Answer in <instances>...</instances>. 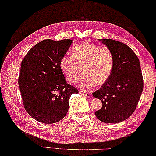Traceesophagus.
Masks as SVG:
<instances>
[{"label": "esophagus", "instance_id": "esophagus-1", "mask_svg": "<svg viewBox=\"0 0 156 156\" xmlns=\"http://www.w3.org/2000/svg\"><path fill=\"white\" fill-rule=\"evenodd\" d=\"M80 94H81L83 95L85 97H87V98H90L91 97V94L89 92H86V91H80Z\"/></svg>", "mask_w": 156, "mask_h": 156}]
</instances>
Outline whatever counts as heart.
Listing matches in <instances>:
<instances>
[{
	"instance_id": "1",
	"label": "heart",
	"mask_w": 156,
	"mask_h": 156,
	"mask_svg": "<svg viewBox=\"0 0 156 156\" xmlns=\"http://www.w3.org/2000/svg\"><path fill=\"white\" fill-rule=\"evenodd\" d=\"M114 66L115 56L112 51L88 42L76 46L71 56H63L60 61L62 72L70 83H76L82 73L84 74L79 83L83 88L104 85L111 77Z\"/></svg>"
}]
</instances>
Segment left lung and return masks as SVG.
I'll list each match as a JSON object with an SVG mask.
<instances>
[{
  "mask_svg": "<svg viewBox=\"0 0 156 156\" xmlns=\"http://www.w3.org/2000/svg\"><path fill=\"white\" fill-rule=\"evenodd\" d=\"M115 56L111 77L92 94L99 98L102 108L95 115L103 123H119L134 112L144 87L140 60L129 46L120 41L103 39Z\"/></svg>",
  "mask_w": 156,
  "mask_h": 156,
  "instance_id": "obj_1",
  "label": "left lung"
}]
</instances>
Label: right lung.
I'll return each mask as SVG.
<instances>
[{"label":"right lung","mask_w":156,"mask_h":156,"mask_svg":"<svg viewBox=\"0 0 156 156\" xmlns=\"http://www.w3.org/2000/svg\"><path fill=\"white\" fill-rule=\"evenodd\" d=\"M72 40L44 39L34 46L21 62L18 80L25 110L44 123L60 122L69 110V98L78 93L66 82L60 67L61 58Z\"/></svg>","instance_id":"right-lung-1"}]
</instances>
